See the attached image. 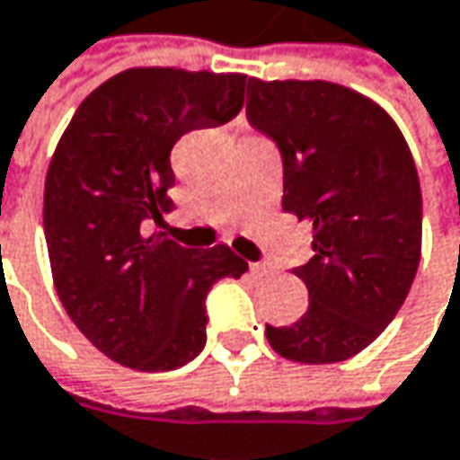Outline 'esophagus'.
I'll list each match as a JSON object with an SVG mask.
<instances>
[{"label": "esophagus", "instance_id": "34e87169", "mask_svg": "<svg viewBox=\"0 0 460 460\" xmlns=\"http://www.w3.org/2000/svg\"><path fill=\"white\" fill-rule=\"evenodd\" d=\"M251 271H253V274H259V277H269V274H274V271L264 264H253L251 266Z\"/></svg>", "mask_w": 460, "mask_h": 460}]
</instances>
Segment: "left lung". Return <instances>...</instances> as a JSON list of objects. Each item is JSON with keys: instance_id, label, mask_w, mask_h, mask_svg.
I'll use <instances>...</instances> for the list:
<instances>
[{"instance_id": "left-lung-1", "label": "left lung", "mask_w": 460, "mask_h": 460, "mask_svg": "<svg viewBox=\"0 0 460 460\" xmlns=\"http://www.w3.org/2000/svg\"><path fill=\"white\" fill-rule=\"evenodd\" d=\"M248 121L282 152V209L313 225L292 274L308 310L266 326L277 355L303 365L349 359L394 321L422 253V191L396 121L376 101L323 80L248 77Z\"/></svg>"}]
</instances>
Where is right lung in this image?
I'll use <instances>...</instances> for the list:
<instances>
[{"label": "right lung", "mask_w": 460, "mask_h": 460, "mask_svg": "<svg viewBox=\"0 0 460 460\" xmlns=\"http://www.w3.org/2000/svg\"><path fill=\"white\" fill-rule=\"evenodd\" d=\"M245 75L134 66L95 87L58 139L43 230L58 300L93 347L142 373L175 370L207 341L204 300L248 264L227 245L147 235L172 209V145L235 119Z\"/></svg>", "instance_id": "obj_1"}]
</instances>
